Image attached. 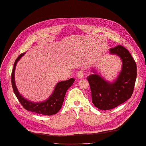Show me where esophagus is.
<instances>
[{
	"label": "esophagus",
	"instance_id": "34e87169",
	"mask_svg": "<svg viewBox=\"0 0 146 146\" xmlns=\"http://www.w3.org/2000/svg\"><path fill=\"white\" fill-rule=\"evenodd\" d=\"M77 77L79 78V79H82V78H84V72L83 70H81L78 72Z\"/></svg>",
	"mask_w": 146,
	"mask_h": 146
}]
</instances>
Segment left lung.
I'll return each mask as SVG.
<instances>
[{
	"instance_id": "8db88e82",
	"label": "left lung",
	"mask_w": 146,
	"mask_h": 146,
	"mask_svg": "<svg viewBox=\"0 0 146 146\" xmlns=\"http://www.w3.org/2000/svg\"><path fill=\"white\" fill-rule=\"evenodd\" d=\"M110 55H117L122 62L121 69L117 78L107 81L96 68H92L93 74L88 76L92 94V101L100 110H107L118 106L129 99L133 94L136 80V64L126 48L117 46L110 48Z\"/></svg>"
}]
</instances>
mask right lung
I'll return each mask as SVG.
<instances>
[{"label":"right lung","instance_id":"1","mask_svg":"<svg viewBox=\"0 0 146 146\" xmlns=\"http://www.w3.org/2000/svg\"><path fill=\"white\" fill-rule=\"evenodd\" d=\"M25 53L26 52L20 54L19 57L16 59L13 65V68L12 73V84L15 94L26 110L35 112L36 113L46 115H52L57 113L62 106L66 91L74 83V78H72L68 80L60 81L57 83L52 94L44 101L33 102L27 99L18 91L16 86L15 79L16 65L18 62L20 60Z\"/></svg>","mask_w":146,"mask_h":146}]
</instances>
